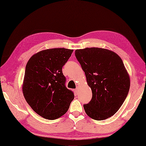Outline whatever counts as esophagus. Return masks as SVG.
I'll use <instances>...</instances> for the list:
<instances>
[{
  "label": "esophagus",
  "mask_w": 146,
  "mask_h": 146,
  "mask_svg": "<svg viewBox=\"0 0 146 146\" xmlns=\"http://www.w3.org/2000/svg\"><path fill=\"white\" fill-rule=\"evenodd\" d=\"M78 90H79V88H78V87L77 86L76 88V89H75V92L77 93V92H78Z\"/></svg>",
  "instance_id": "obj_1"
}]
</instances>
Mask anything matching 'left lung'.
I'll return each instance as SVG.
<instances>
[{
	"mask_svg": "<svg viewBox=\"0 0 146 146\" xmlns=\"http://www.w3.org/2000/svg\"><path fill=\"white\" fill-rule=\"evenodd\" d=\"M85 73L92 97L84 104L86 113L96 120H103L117 112L124 102L130 80L121 58L105 48L91 47L75 50Z\"/></svg>",
	"mask_w": 146,
	"mask_h": 146,
	"instance_id": "8db88e82",
	"label": "left lung"
}]
</instances>
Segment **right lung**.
<instances>
[{
  "instance_id": "1",
  "label": "right lung",
  "mask_w": 146,
  "mask_h": 146,
  "mask_svg": "<svg viewBox=\"0 0 146 146\" xmlns=\"http://www.w3.org/2000/svg\"><path fill=\"white\" fill-rule=\"evenodd\" d=\"M73 51L65 48L42 50L33 55L26 66L24 97L32 109L44 118L53 120L62 117L74 99L62 73Z\"/></svg>"
}]
</instances>
